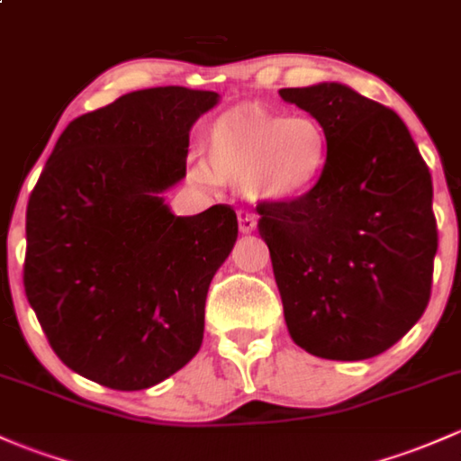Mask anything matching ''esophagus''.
<instances>
[{
  "mask_svg": "<svg viewBox=\"0 0 461 461\" xmlns=\"http://www.w3.org/2000/svg\"><path fill=\"white\" fill-rule=\"evenodd\" d=\"M237 220H240V230L244 232V235H249V232L257 229V215H255V212L240 209V211H237Z\"/></svg>",
  "mask_w": 461,
  "mask_h": 461,
  "instance_id": "34e87169",
  "label": "esophagus"
}]
</instances>
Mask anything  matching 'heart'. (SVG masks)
I'll return each instance as SVG.
<instances>
[{
  "mask_svg": "<svg viewBox=\"0 0 461 461\" xmlns=\"http://www.w3.org/2000/svg\"><path fill=\"white\" fill-rule=\"evenodd\" d=\"M328 160V133L316 118L241 103L212 121L206 158H193L189 176L209 189L237 182L257 202H288L319 182Z\"/></svg>",
  "mask_w": 461,
  "mask_h": 461,
  "instance_id": "obj_1",
  "label": "heart"
}]
</instances>
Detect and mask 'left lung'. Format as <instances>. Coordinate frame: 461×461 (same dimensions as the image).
Returning <instances> with one entry per match:
<instances>
[{
  "instance_id": "1",
  "label": "left lung",
  "mask_w": 461,
  "mask_h": 461,
  "mask_svg": "<svg viewBox=\"0 0 461 461\" xmlns=\"http://www.w3.org/2000/svg\"><path fill=\"white\" fill-rule=\"evenodd\" d=\"M279 94L330 140L308 193L257 206L285 325L319 358H371L429 305L438 252L429 167L398 113L343 83Z\"/></svg>"
}]
</instances>
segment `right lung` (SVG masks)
<instances>
[{"label":"right lung","mask_w":461,"mask_h":461,"mask_svg":"<svg viewBox=\"0 0 461 461\" xmlns=\"http://www.w3.org/2000/svg\"><path fill=\"white\" fill-rule=\"evenodd\" d=\"M220 94L138 90L74 118L26 211L23 288L54 354L118 391L149 389L204 339L206 292L237 240L215 204L173 215L162 193L186 176L193 122Z\"/></svg>","instance_id":"1"}]
</instances>
